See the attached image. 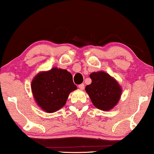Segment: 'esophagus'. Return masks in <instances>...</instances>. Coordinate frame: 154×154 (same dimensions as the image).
<instances>
[{
	"label": "esophagus",
	"instance_id": "obj_1",
	"mask_svg": "<svg viewBox=\"0 0 154 154\" xmlns=\"http://www.w3.org/2000/svg\"><path fill=\"white\" fill-rule=\"evenodd\" d=\"M78 87H79L80 89H82V90H83L84 88V84H79V85H78Z\"/></svg>",
	"mask_w": 154,
	"mask_h": 154
}]
</instances>
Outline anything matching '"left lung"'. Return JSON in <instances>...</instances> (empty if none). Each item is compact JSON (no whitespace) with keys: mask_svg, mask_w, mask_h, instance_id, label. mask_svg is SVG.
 I'll return each instance as SVG.
<instances>
[{"mask_svg":"<svg viewBox=\"0 0 154 154\" xmlns=\"http://www.w3.org/2000/svg\"><path fill=\"white\" fill-rule=\"evenodd\" d=\"M91 84L86 86L95 107L104 111H108L119 100L121 88L114 78L104 72H92L90 75Z\"/></svg>","mask_w":154,"mask_h":154,"instance_id":"8db88e82","label":"left lung"}]
</instances>
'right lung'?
I'll use <instances>...</instances> for the list:
<instances>
[{"label": "right lung", "mask_w": 154, "mask_h": 154, "mask_svg": "<svg viewBox=\"0 0 154 154\" xmlns=\"http://www.w3.org/2000/svg\"><path fill=\"white\" fill-rule=\"evenodd\" d=\"M31 88L38 105L51 113L66 105L69 94L77 89V86L70 72L54 68L37 75L32 81Z\"/></svg>", "instance_id": "right-lung-1"}]
</instances>
